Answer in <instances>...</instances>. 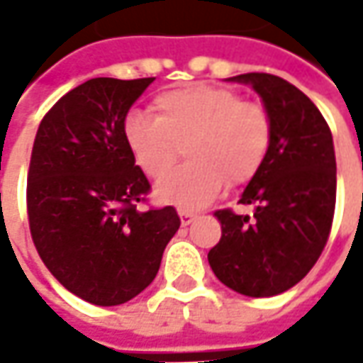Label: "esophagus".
<instances>
[{"label": "esophagus", "mask_w": 363, "mask_h": 363, "mask_svg": "<svg viewBox=\"0 0 363 363\" xmlns=\"http://www.w3.org/2000/svg\"><path fill=\"white\" fill-rule=\"evenodd\" d=\"M177 212H179V218H182V224H184V226H188V224H191V222L196 220V214H194V212L182 210V208H179Z\"/></svg>", "instance_id": "obj_1"}]
</instances>
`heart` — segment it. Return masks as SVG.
<instances>
[{"label": "heart", "instance_id": "1", "mask_svg": "<svg viewBox=\"0 0 363 363\" xmlns=\"http://www.w3.org/2000/svg\"><path fill=\"white\" fill-rule=\"evenodd\" d=\"M155 117L129 113L123 141L135 165L153 179L174 167L186 145L189 163L161 179L155 198L182 210H200L226 184L242 186L264 167L272 143L267 108L232 89L194 82L161 92Z\"/></svg>", "mask_w": 363, "mask_h": 363}]
</instances>
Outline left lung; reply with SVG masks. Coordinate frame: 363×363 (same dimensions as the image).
Here are the masks:
<instances>
[{"mask_svg":"<svg viewBox=\"0 0 363 363\" xmlns=\"http://www.w3.org/2000/svg\"><path fill=\"white\" fill-rule=\"evenodd\" d=\"M250 84L272 123L264 167L240 196L252 216L218 210L220 242L208 262L220 283L246 297H272L313 269L335 210L333 137L307 94L281 77L248 72L228 78Z\"/></svg>","mask_w":363,"mask_h":363,"instance_id":"left-lung-1","label":"left lung"}]
</instances>
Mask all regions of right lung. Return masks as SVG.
I'll use <instances>...</instances> for the list:
<instances>
[{
  "label": "right lung",
  "instance_id": "right-lung-1",
  "mask_svg": "<svg viewBox=\"0 0 363 363\" xmlns=\"http://www.w3.org/2000/svg\"><path fill=\"white\" fill-rule=\"evenodd\" d=\"M151 82L91 78L35 133L28 172L35 250L60 285L101 307L151 285L179 228L174 206L137 210L151 186L123 141V121Z\"/></svg>",
  "mask_w": 363,
  "mask_h": 363
}]
</instances>
